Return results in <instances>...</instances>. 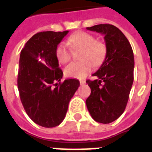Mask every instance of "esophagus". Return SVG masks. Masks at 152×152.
<instances>
[{"mask_svg": "<svg viewBox=\"0 0 152 152\" xmlns=\"http://www.w3.org/2000/svg\"><path fill=\"white\" fill-rule=\"evenodd\" d=\"M79 82H80L81 85H83V84H85V83H86V81L85 80H80V81H79Z\"/></svg>", "mask_w": 152, "mask_h": 152, "instance_id": "34e87169", "label": "esophagus"}]
</instances>
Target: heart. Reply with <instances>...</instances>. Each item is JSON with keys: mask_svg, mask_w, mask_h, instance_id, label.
<instances>
[{"mask_svg": "<svg viewBox=\"0 0 152 152\" xmlns=\"http://www.w3.org/2000/svg\"><path fill=\"white\" fill-rule=\"evenodd\" d=\"M68 42L73 50L83 49L80 55L82 61L71 62L66 67L65 74L68 77L83 78L91 71L92 66H100L107 58L106 44L97 41L94 35L86 32H75L70 35ZM55 53L57 59L61 64L67 63L71 59L72 50L64 43L58 45Z\"/></svg>", "mask_w": 152, "mask_h": 152, "instance_id": "heart-1", "label": "heart"}]
</instances>
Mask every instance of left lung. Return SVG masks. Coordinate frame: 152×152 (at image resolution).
<instances>
[{
	"label": "left lung",
	"instance_id": "left-lung-1",
	"mask_svg": "<svg viewBox=\"0 0 152 152\" xmlns=\"http://www.w3.org/2000/svg\"><path fill=\"white\" fill-rule=\"evenodd\" d=\"M104 35L107 58L96 79L86 80L91 90L86 103L91 117L100 124L112 123L125 110L134 81V54L130 42L120 29L110 24L87 27Z\"/></svg>",
	"mask_w": 152,
	"mask_h": 152
}]
</instances>
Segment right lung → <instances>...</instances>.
I'll list each match as a JSON object with an SVG mask.
<instances>
[{"instance_id":"right-lung-1","label":"right lung","mask_w":152,"mask_h":152,"mask_svg":"<svg viewBox=\"0 0 152 152\" xmlns=\"http://www.w3.org/2000/svg\"><path fill=\"white\" fill-rule=\"evenodd\" d=\"M67 34V30L37 33L20 51L18 75L20 101L28 117L48 128L63 121L69 101L80 85L73 78L61 83L63 72L55 50Z\"/></svg>"}]
</instances>
